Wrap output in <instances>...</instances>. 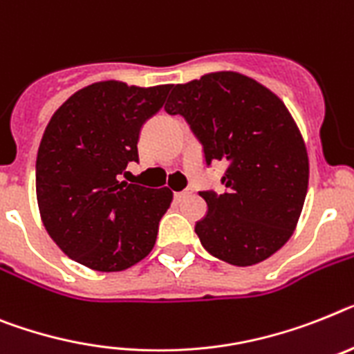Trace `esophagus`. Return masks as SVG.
Returning <instances> with one entry per match:
<instances>
[{"label": "esophagus", "mask_w": 354, "mask_h": 354, "mask_svg": "<svg viewBox=\"0 0 354 354\" xmlns=\"http://www.w3.org/2000/svg\"><path fill=\"white\" fill-rule=\"evenodd\" d=\"M191 194V192L189 191H182V192H174V200L176 201H182L183 198H187V196Z\"/></svg>", "instance_id": "34e87169"}]
</instances>
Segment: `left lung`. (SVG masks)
I'll return each instance as SVG.
<instances>
[{
  "instance_id": "obj_1",
  "label": "left lung",
  "mask_w": 354,
  "mask_h": 354,
  "mask_svg": "<svg viewBox=\"0 0 354 354\" xmlns=\"http://www.w3.org/2000/svg\"><path fill=\"white\" fill-rule=\"evenodd\" d=\"M165 111L182 115L203 145L205 163L225 162L223 194L201 191L207 216L196 223L214 257L252 266L292 237L308 192L310 162L284 102L236 71L172 84Z\"/></svg>"
}]
</instances>
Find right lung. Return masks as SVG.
Returning a JSON list of instances; mask_svg holds the SVG:
<instances>
[{
	"mask_svg": "<svg viewBox=\"0 0 354 354\" xmlns=\"http://www.w3.org/2000/svg\"><path fill=\"white\" fill-rule=\"evenodd\" d=\"M171 86L104 81L73 93L50 118L35 162L41 219L70 259L120 272L156 243L172 192L120 182L138 162V138Z\"/></svg>",
	"mask_w": 354,
	"mask_h": 354,
	"instance_id": "1",
	"label": "right lung"
}]
</instances>
